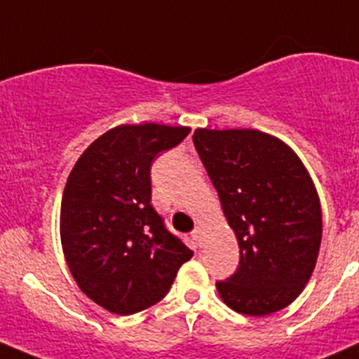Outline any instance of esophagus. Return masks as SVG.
<instances>
[{"instance_id": "34e87169", "label": "esophagus", "mask_w": 359, "mask_h": 359, "mask_svg": "<svg viewBox=\"0 0 359 359\" xmlns=\"http://www.w3.org/2000/svg\"><path fill=\"white\" fill-rule=\"evenodd\" d=\"M191 234H193V238L198 241V245H200V247H201V245H203V238H205V233H203L201 227H196V229H194Z\"/></svg>"}]
</instances>
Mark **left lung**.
Returning <instances> with one entry per match:
<instances>
[{"instance_id":"1","label":"left lung","mask_w":359,"mask_h":359,"mask_svg":"<svg viewBox=\"0 0 359 359\" xmlns=\"http://www.w3.org/2000/svg\"><path fill=\"white\" fill-rule=\"evenodd\" d=\"M203 166L240 245V264L217 281L236 313L266 316L299 297L316 266L321 206L302 161L259 130H196Z\"/></svg>"}]
</instances>
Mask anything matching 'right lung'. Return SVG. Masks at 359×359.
<instances>
[{
  "mask_svg": "<svg viewBox=\"0 0 359 359\" xmlns=\"http://www.w3.org/2000/svg\"><path fill=\"white\" fill-rule=\"evenodd\" d=\"M191 128L121 125L76 161L60 206L64 255L93 302L128 316L159 302L193 250L151 205V166Z\"/></svg>",
  "mask_w": 359,
  "mask_h": 359,
  "instance_id": "add662e5",
  "label": "right lung"
}]
</instances>
